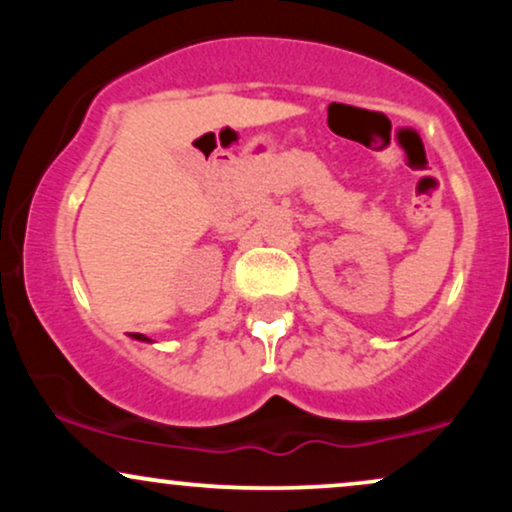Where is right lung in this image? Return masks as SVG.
<instances>
[{"label":"right lung","instance_id":"right-lung-1","mask_svg":"<svg viewBox=\"0 0 512 512\" xmlns=\"http://www.w3.org/2000/svg\"><path fill=\"white\" fill-rule=\"evenodd\" d=\"M134 339H139V342H151V339L144 337V334H134Z\"/></svg>","mask_w":512,"mask_h":512}]
</instances>
